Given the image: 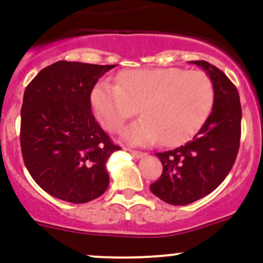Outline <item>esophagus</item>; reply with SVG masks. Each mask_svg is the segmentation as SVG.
I'll return each instance as SVG.
<instances>
[{"mask_svg": "<svg viewBox=\"0 0 263 263\" xmlns=\"http://www.w3.org/2000/svg\"><path fill=\"white\" fill-rule=\"evenodd\" d=\"M130 154L133 155V157L136 158H143L146 157V153H142V152H137V150H129Z\"/></svg>", "mask_w": 263, "mask_h": 263, "instance_id": "34e87169", "label": "esophagus"}]
</instances>
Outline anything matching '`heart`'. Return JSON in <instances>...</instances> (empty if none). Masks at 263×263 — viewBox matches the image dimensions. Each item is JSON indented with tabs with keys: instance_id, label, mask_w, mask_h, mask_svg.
<instances>
[{
	"instance_id": "1",
	"label": "heart",
	"mask_w": 263,
	"mask_h": 263,
	"mask_svg": "<svg viewBox=\"0 0 263 263\" xmlns=\"http://www.w3.org/2000/svg\"><path fill=\"white\" fill-rule=\"evenodd\" d=\"M215 88L201 71L141 68L118 73L117 84L100 81L90 103L105 129L117 132L139 111L143 117L124 130L127 142L150 146L184 143L200 130L212 110Z\"/></svg>"
}]
</instances>
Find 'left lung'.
Segmentation results:
<instances>
[{"label":"left lung","mask_w":263,"mask_h":263,"mask_svg":"<svg viewBox=\"0 0 263 263\" xmlns=\"http://www.w3.org/2000/svg\"><path fill=\"white\" fill-rule=\"evenodd\" d=\"M212 80V113L196 136L180 147L157 153L163 173L150 185L153 194L173 205H187L216 190L236 162L241 138L240 95L221 69L195 60Z\"/></svg>","instance_id":"obj_1"}]
</instances>
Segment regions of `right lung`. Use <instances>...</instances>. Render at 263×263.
Wrapping results in <instances>:
<instances>
[{
	"instance_id": "obj_1",
	"label": "right lung",
	"mask_w": 263,
	"mask_h": 263,
	"mask_svg": "<svg viewBox=\"0 0 263 263\" xmlns=\"http://www.w3.org/2000/svg\"><path fill=\"white\" fill-rule=\"evenodd\" d=\"M113 67L59 60L42 69L25 89L23 162L36 184L60 200L88 203L109 185L106 162L121 147L95 120L90 93Z\"/></svg>"
}]
</instances>
